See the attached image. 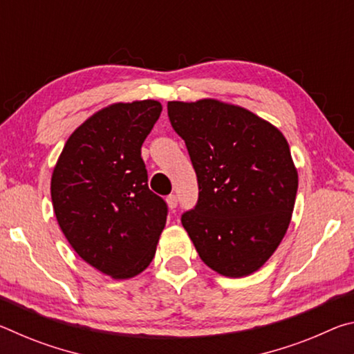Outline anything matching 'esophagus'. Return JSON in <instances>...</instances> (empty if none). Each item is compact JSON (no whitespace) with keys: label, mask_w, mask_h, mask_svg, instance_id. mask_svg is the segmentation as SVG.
Here are the masks:
<instances>
[{"label":"esophagus","mask_w":354,"mask_h":354,"mask_svg":"<svg viewBox=\"0 0 354 354\" xmlns=\"http://www.w3.org/2000/svg\"><path fill=\"white\" fill-rule=\"evenodd\" d=\"M167 206H169V209H176L178 206V196L176 195H169L167 196Z\"/></svg>","instance_id":"esophagus-1"}]
</instances>
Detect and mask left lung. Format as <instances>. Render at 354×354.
<instances>
[{"label": "left lung", "mask_w": 354, "mask_h": 354, "mask_svg": "<svg viewBox=\"0 0 354 354\" xmlns=\"http://www.w3.org/2000/svg\"><path fill=\"white\" fill-rule=\"evenodd\" d=\"M198 179L181 221L201 261L227 278L266 263L289 227L298 173L283 133L245 107L205 98L169 101Z\"/></svg>", "instance_id": "1"}]
</instances>
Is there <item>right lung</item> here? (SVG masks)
Segmentation results:
<instances>
[{
  "mask_svg": "<svg viewBox=\"0 0 354 354\" xmlns=\"http://www.w3.org/2000/svg\"><path fill=\"white\" fill-rule=\"evenodd\" d=\"M160 112L154 100L103 107L71 133L53 170L51 201L64 236L113 279L145 270L167 221L140 153Z\"/></svg>",
  "mask_w": 354,
  "mask_h": 354,
  "instance_id": "right-lung-1",
  "label": "right lung"
}]
</instances>
